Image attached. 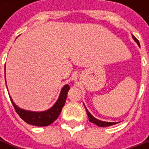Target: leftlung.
<instances>
[{
  "mask_svg": "<svg viewBox=\"0 0 149 149\" xmlns=\"http://www.w3.org/2000/svg\"><path fill=\"white\" fill-rule=\"evenodd\" d=\"M133 38H134V40L136 41V43L138 44V45H140L139 44V42H138V40H137V39L133 36ZM86 113H87V115H88V117H89V121L91 122V123H95L96 125H97V126H99V127H107V126H111V125H114V124H116V123H108V122H103V121H100V120H97V119H96L93 116H91V114L86 109Z\"/></svg>",
  "mask_w": 149,
  "mask_h": 149,
  "instance_id": "obj_1",
  "label": "left lung"
}]
</instances>
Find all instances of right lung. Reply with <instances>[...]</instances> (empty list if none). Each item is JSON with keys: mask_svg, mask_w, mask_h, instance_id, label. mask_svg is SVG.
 <instances>
[{"mask_svg": "<svg viewBox=\"0 0 149 149\" xmlns=\"http://www.w3.org/2000/svg\"><path fill=\"white\" fill-rule=\"evenodd\" d=\"M70 89V86L68 84L65 85L60 92L59 97L56 104H54L50 109L42 111V112H33V111H27L24 110L22 109H19L15 104V103L12 101V104L14 105L15 111L17 114L20 116L22 120H24L26 123L31 125L34 126H39V127H43V126H48L51 123H52L59 116L62 108L65 104L66 97H67V92Z\"/></svg>", "mask_w": 149, "mask_h": 149, "instance_id": "right-lung-1", "label": "right lung"}]
</instances>
